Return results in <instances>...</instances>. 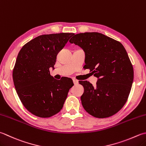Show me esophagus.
Segmentation results:
<instances>
[{"label":"esophagus","mask_w":146,"mask_h":146,"mask_svg":"<svg viewBox=\"0 0 146 146\" xmlns=\"http://www.w3.org/2000/svg\"><path fill=\"white\" fill-rule=\"evenodd\" d=\"M73 81V83H74V84H75V85H77V84H78V80H75V79H74Z\"/></svg>","instance_id":"esophagus-1"}]
</instances>
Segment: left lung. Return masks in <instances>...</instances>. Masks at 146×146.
Wrapping results in <instances>:
<instances>
[{
    "instance_id": "left-lung-1",
    "label": "left lung",
    "mask_w": 146,
    "mask_h": 146,
    "mask_svg": "<svg viewBox=\"0 0 146 146\" xmlns=\"http://www.w3.org/2000/svg\"><path fill=\"white\" fill-rule=\"evenodd\" d=\"M71 44L85 52V69L98 78L96 86L80 81L84 92L83 107L99 118L115 115L126 103L133 80V70L128 54L120 42L98 32L76 34Z\"/></svg>"
}]
</instances>
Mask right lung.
<instances>
[{"mask_svg":"<svg viewBox=\"0 0 146 146\" xmlns=\"http://www.w3.org/2000/svg\"><path fill=\"white\" fill-rule=\"evenodd\" d=\"M73 35H40L27 43L18 53L13 72L14 85L22 104L34 115L48 118L63 107L73 81L68 77L54 79L49 68L54 69L58 52Z\"/></svg>","mask_w":146,"mask_h":146,"instance_id":"right-lung-1","label":"right lung"}]
</instances>
